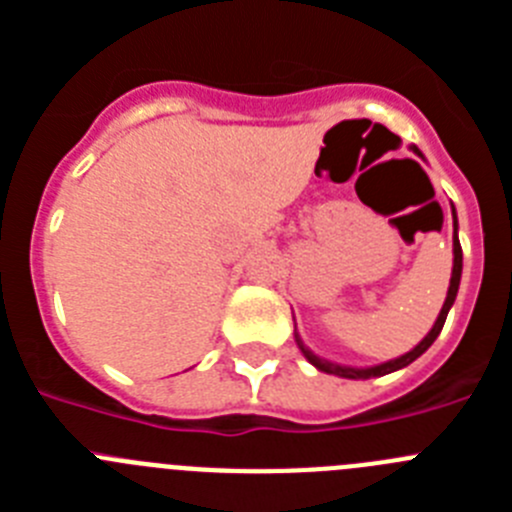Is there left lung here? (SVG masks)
<instances>
[{
  "label": "left lung",
  "mask_w": 512,
  "mask_h": 512,
  "mask_svg": "<svg viewBox=\"0 0 512 512\" xmlns=\"http://www.w3.org/2000/svg\"><path fill=\"white\" fill-rule=\"evenodd\" d=\"M410 151L415 153V156L423 158V153H420L418 146H410ZM451 217H454V269H451V282H449V292H446V300H443V307L441 312H438L436 323H433V328L428 330V336L423 338V341L418 343L415 348H410L408 354L397 356V359H390V361H382V364H374V366H346V364H336V361H328L323 359V356L312 354L310 348L305 346V341L300 338V333L295 330V341L297 346H300V351L305 354V359L310 361L315 369H320V372L325 374H336V377H343V379H372V377H384V374H392L397 372V369H405L408 364H413L418 356H423L428 348H431V343L436 341L438 333H441L443 323H446V315H449L451 305H454L456 300V292H459V282H461V246H459V235H456V210L454 205H451Z\"/></svg>",
  "instance_id": "8db88e82"
}]
</instances>
